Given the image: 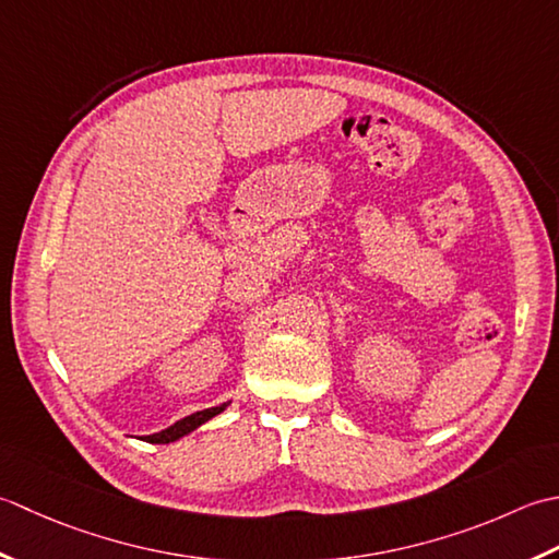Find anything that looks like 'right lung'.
Returning a JSON list of instances; mask_svg holds the SVG:
<instances>
[{"mask_svg":"<svg viewBox=\"0 0 559 559\" xmlns=\"http://www.w3.org/2000/svg\"><path fill=\"white\" fill-rule=\"evenodd\" d=\"M229 405H231V401H226V403H222V405H214V407H207V409H200V413H192V415H188V417H183V419H178L176 425L166 427L164 431H156V435H150L144 441H152V443H170V441L183 439V437L190 435V431H195V429L202 427L204 423H210L212 417L224 413V409L229 407Z\"/></svg>","mask_w":559,"mask_h":559,"instance_id":"right-lung-1","label":"right lung"}]
</instances>
